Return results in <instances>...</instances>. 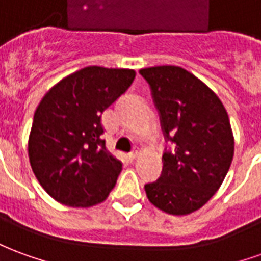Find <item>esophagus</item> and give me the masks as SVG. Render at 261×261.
Returning <instances> with one entry per match:
<instances>
[{
    "mask_svg": "<svg viewBox=\"0 0 261 261\" xmlns=\"http://www.w3.org/2000/svg\"><path fill=\"white\" fill-rule=\"evenodd\" d=\"M138 153H140V152H138V151H134V152H130V153H128V158H130L131 161H134V159H136L137 156H138Z\"/></svg>",
    "mask_w": 261,
    "mask_h": 261,
    "instance_id": "esophagus-1",
    "label": "esophagus"
}]
</instances>
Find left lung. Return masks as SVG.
I'll list each match as a JSON object with an SVG mask.
<instances>
[{"label":"left lung","mask_w":261,"mask_h":261,"mask_svg":"<svg viewBox=\"0 0 261 261\" xmlns=\"http://www.w3.org/2000/svg\"><path fill=\"white\" fill-rule=\"evenodd\" d=\"M152 89L165 137L175 149L162 156L158 180L145 185L149 201L172 215L192 214L217 193L229 170L235 140L219 97L176 65L140 69Z\"/></svg>","instance_id":"obj_1"}]
</instances>
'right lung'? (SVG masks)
<instances>
[{"label":"right lung","mask_w":261,"mask_h":261,"mask_svg":"<svg viewBox=\"0 0 261 261\" xmlns=\"http://www.w3.org/2000/svg\"><path fill=\"white\" fill-rule=\"evenodd\" d=\"M136 78L127 68L85 67L48 89L36 108L28 153L40 186L68 207L108 198L121 162L103 141L102 113Z\"/></svg>","instance_id":"obj_1"}]
</instances>
